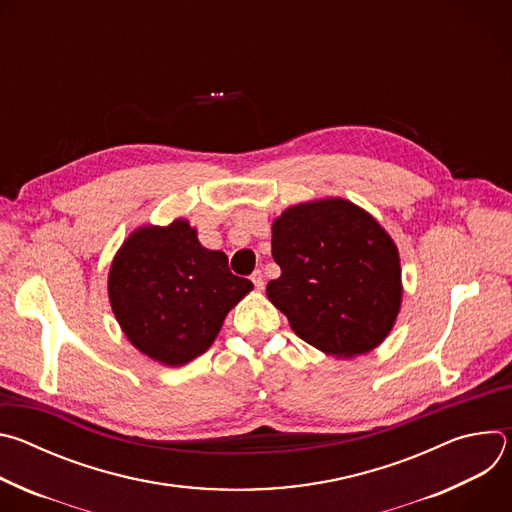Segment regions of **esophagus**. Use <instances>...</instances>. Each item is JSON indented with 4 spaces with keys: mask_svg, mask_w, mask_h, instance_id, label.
I'll list each match as a JSON object with an SVG mask.
<instances>
[{
    "mask_svg": "<svg viewBox=\"0 0 512 512\" xmlns=\"http://www.w3.org/2000/svg\"><path fill=\"white\" fill-rule=\"evenodd\" d=\"M251 281L255 283V287H257L259 291L265 287V277H263V273H261V271H255V273L251 275Z\"/></svg>",
    "mask_w": 512,
    "mask_h": 512,
    "instance_id": "1",
    "label": "esophagus"
}]
</instances>
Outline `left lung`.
Segmentation results:
<instances>
[{
    "mask_svg": "<svg viewBox=\"0 0 512 512\" xmlns=\"http://www.w3.org/2000/svg\"><path fill=\"white\" fill-rule=\"evenodd\" d=\"M271 255L281 275L267 298L314 348L354 358L393 330L403 302L399 249L358 204L330 196L285 208L271 225Z\"/></svg>",
    "mask_w": 512,
    "mask_h": 512,
    "instance_id": "1",
    "label": "left lung"
}]
</instances>
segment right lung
Wrapping results in <instances>:
<instances>
[{"instance_id":"add662e5","label":"right lung","mask_w":512,"mask_h":512,"mask_svg":"<svg viewBox=\"0 0 512 512\" xmlns=\"http://www.w3.org/2000/svg\"><path fill=\"white\" fill-rule=\"evenodd\" d=\"M253 283L229 269L223 251L200 245L186 218L137 227L115 253L107 291L127 340L164 367L204 354Z\"/></svg>"}]
</instances>
